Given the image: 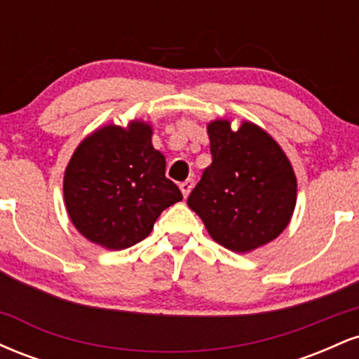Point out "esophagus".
Here are the masks:
<instances>
[{
  "label": "esophagus",
  "mask_w": 359,
  "mask_h": 359,
  "mask_svg": "<svg viewBox=\"0 0 359 359\" xmlns=\"http://www.w3.org/2000/svg\"><path fill=\"white\" fill-rule=\"evenodd\" d=\"M179 187H180V191H182V196H184V197H187L189 194H191L192 187H194V180H192V179H187V180H184V182L180 184Z\"/></svg>",
  "instance_id": "1"
}]
</instances>
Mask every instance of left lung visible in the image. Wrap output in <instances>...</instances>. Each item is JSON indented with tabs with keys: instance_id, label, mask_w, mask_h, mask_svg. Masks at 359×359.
<instances>
[{
	"instance_id": "8db88e82",
	"label": "left lung",
	"mask_w": 359,
	"mask_h": 359,
	"mask_svg": "<svg viewBox=\"0 0 359 359\" xmlns=\"http://www.w3.org/2000/svg\"><path fill=\"white\" fill-rule=\"evenodd\" d=\"M211 165L192 189L187 204L212 240L246 253L287 228L297 199L290 162L270 135L253 123L233 131L229 121L208 126Z\"/></svg>"
}]
</instances>
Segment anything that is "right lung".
<instances>
[{"instance_id":"1","label":"right lung","mask_w":359,"mask_h":359,"mask_svg":"<svg viewBox=\"0 0 359 359\" xmlns=\"http://www.w3.org/2000/svg\"><path fill=\"white\" fill-rule=\"evenodd\" d=\"M67 212L81 234L125 250L150 234L156 217L182 201L165 177V158L151 147V128L104 126L74 151L64 179Z\"/></svg>"}]
</instances>
